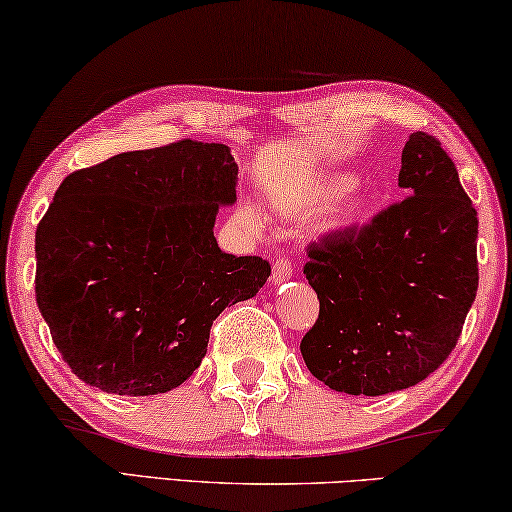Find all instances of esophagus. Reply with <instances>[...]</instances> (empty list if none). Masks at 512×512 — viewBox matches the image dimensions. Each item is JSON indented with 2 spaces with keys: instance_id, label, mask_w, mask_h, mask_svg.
Instances as JSON below:
<instances>
[{
  "instance_id": "esophagus-1",
  "label": "esophagus",
  "mask_w": 512,
  "mask_h": 512,
  "mask_svg": "<svg viewBox=\"0 0 512 512\" xmlns=\"http://www.w3.org/2000/svg\"><path fill=\"white\" fill-rule=\"evenodd\" d=\"M291 273H294V264H291L289 257H280L278 262L273 264V275L271 280L275 282V285H280V282H285L291 278Z\"/></svg>"
}]
</instances>
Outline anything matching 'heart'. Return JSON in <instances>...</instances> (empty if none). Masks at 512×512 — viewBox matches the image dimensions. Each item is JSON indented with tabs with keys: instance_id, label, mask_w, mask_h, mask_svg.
<instances>
[{
	"instance_id": "heart-1",
	"label": "heart",
	"mask_w": 512,
	"mask_h": 512,
	"mask_svg": "<svg viewBox=\"0 0 512 512\" xmlns=\"http://www.w3.org/2000/svg\"><path fill=\"white\" fill-rule=\"evenodd\" d=\"M355 186H358V177L351 175V173H332L326 175L323 180H319L314 184L312 189V205L316 207H326L332 205V202H339L344 200L348 193H351ZM360 216V205H353L351 212H348L346 221H355V218ZM243 221H253V214L248 212V209H243L241 212Z\"/></svg>"
}]
</instances>
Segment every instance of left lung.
Here are the masks:
<instances>
[{
    "label": "left lung",
    "mask_w": 512,
    "mask_h": 512,
    "mask_svg": "<svg viewBox=\"0 0 512 512\" xmlns=\"http://www.w3.org/2000/svg\"><path fill=\"white\" fill-rule=\"evenodd\" d=\"M399 186L410 193L307 246L319 319L300 342L314 378L380 396L431 376L456 348L478 289V218L440 141L410 134Z\"/></svg>",
    "instance_id": "obj_1"
}]
</instances>
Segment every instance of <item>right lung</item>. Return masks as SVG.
Here are the masks:
<instances>
[{"mask_svg":"<svg viewBox=\"0 0 512 512\" xmlns=\"http://www.w3.org/2000/svg\"><path fill=\"white\" fill-rule=\"evenodd\" d=\"M237 173L227 145L184 139L61 182L36 227V303L86 385L170 392L200 367L216 316L269 280L266 259L223 253L214 237Z\"/></svg>","mask_w":512,"mask_h":512,"instance_id":"right-lung-1","label":"right lung"}]
</instances>
